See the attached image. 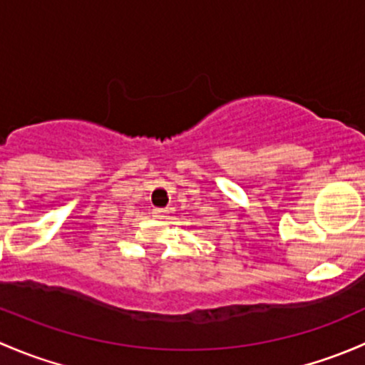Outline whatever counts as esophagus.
<instances>
[{
  "label": "esophagus",
  "mask_w": 365,
  "mask_h": 365,
  "mask_svg": "<svg viewBox=\"0 0 365 365\" xmlns=\"http://www.w3.org/2000/svg\"><path fill=\"white\" fill-rule=\"evenodd\" d=\"M153 217H155V219H164V217H168V210L155 208L153 210Z\"/></svg>",
  "instance_id": "esophagus-1"
}]
</instances>
